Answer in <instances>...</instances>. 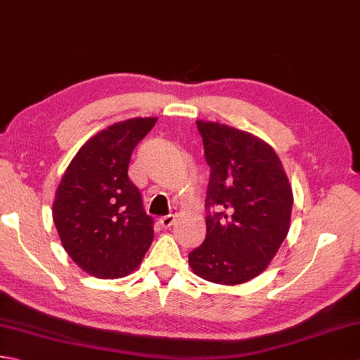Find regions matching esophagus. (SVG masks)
Instances as JSON below:
<instances>
[{
	"label": "esophagus",
	"mask_w": 360,
	"mask_h": 360,
	"mask_svg": "<svg viewBox=\"0 0 360 360\" xmlns=\"http://www.w3.org/2000/svg\"><path fill=\"white\" fill-rule=\"evenodd\" d=\"M174 215L173 213H168V215H164V217H160L159 218V224H160V227H170L173 223H174Z\"/></svg>",
	"instance_id": "34e87169"
}]
</instances>
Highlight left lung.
Listing matches in <instances>:
<instances>
[{
  "instance_id": "obj_1",
  "label": "left lung",
  "mask_w": 360,
  "mask_h": 360,
  "mask_svg": "<svg viewBox=\"0 0 360 360\" xmlns=\"http://www.w3.org/2000/svg\"><path fill=\"white\" fill-rule=\"evenodd\" d=\"M210 167L205 240L188 254L193 272L218 285L262 274L289 232L292 190L271 145L217 122H196Z\"/></svg>"
}]
</instances>
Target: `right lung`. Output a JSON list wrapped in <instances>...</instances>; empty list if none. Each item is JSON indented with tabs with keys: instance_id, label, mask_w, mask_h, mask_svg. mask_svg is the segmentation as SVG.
I'll return each instance as SVG.
<instances>
[{
	"instance_id": "add662e5",
	"label": "right lung",
	"mask_w": 360,
	"mask_h": 360,
	"mask_svg": "<svg viewBox=\"0 0 360 360\" xmlns=\"http://www.w3.org/2000/svg\"><path fill=\"white\" fill-rule=\"evenodd\" d=\"M156 117L108 127L83 145L58 184L52 217L65 250L83 271L120 278L141 264L155 221L128 176L129 159Z\"/></svg>"
}]
</instances>
